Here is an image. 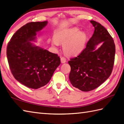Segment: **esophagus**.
Returning a JSON list of instances; mask_svg holds the SVG:
<instances>
[{
  "label": "esophagus",
  "mask_w": 124,
  "mask_h": 124,
  "mask_svg": "<svg viewBox=\"0 0 124 124\" xmlns=\"http://www.w3.org/2000/svg\"><path fill=\"white\" fill-rule=\"evenodd\" d=\"M66 61H67V60H66V59L64 57H61V63H64L66 62Z\"/></svg>",
  "instance_id": "34e87169"
}]
</instances>
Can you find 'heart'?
<instances>
[{
	"label": "heart",
	"instance_id": "heart-1",
	"mask_svg": "<svg viewBox=\"0 0 124 124\" xmlns=\"http://www.w3.org/2000/svg\"><path fill=\"white\" fill-rule=\"evenodd\" d=\"M87 41V35L79 28L72 27L55 34L54 39L51 41L54 46L59 43L63 44L64 52L69 55H76L80 53L85 48Z\"/></svg>",
	"mask_w": 124,
	"mask_h": 124
}]
</instances>
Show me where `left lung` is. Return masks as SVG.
Masks as SVG:
<instances>
[{"label": "left lung", "mask_w": 124, "mask_h": 124, "mask_svg": "<svg viewBox=\"0 0 124 124\" xmlns=\"http://www.w3.org/2000/svg\"><path fill=\"white\" fill-rule=\"evenodd\" d=\"M90 23L93 34L78 56L70 59L69 80L74 87L82 91L94 90L110 77L115 61V45L113 37L100 23ZM102 45L97 49L96 45Z\"/></svg>", "instance_id": "8db88e82"}]
</instances>
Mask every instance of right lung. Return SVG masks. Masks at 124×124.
Returning a JSON list of instances; mask_svg holds the SVG:
<instances>
[{
	"label": "right lung",
	"instance_id": "right-lung-1",
	"mask_svg": "<svg viewBox=\"0 0 124 124\" xmlns=\"http://www.w3.org/2000/svg\"><path fill=\"white\" fill-rule=\"evenodd\" d=\"M47 24V21L27 23L16 31L7 45V57L11 73L17 81L30 88L45 85L61 63L57 54L31 42Z\"/></svg>",
	"mask_w": 124,
	"mask_h": 124
}]
</instances>
